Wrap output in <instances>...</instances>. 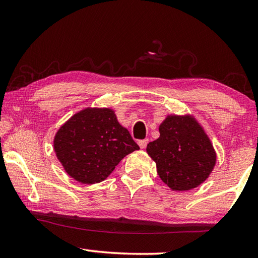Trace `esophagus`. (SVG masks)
Returning <instances> with one entry per match:
<instances>
[{"instance_id":"obj_1","label":"esophagus","mask_w":258,"mask_h":258,"mask_svg":"<svg viewBox=\"0 0 258 258\" xmlns=\"http://www.w3.org/2000/svg\"><path fill=\"white\" fill-rule=\"evenodd\" d=\"M148 141H149V140L148 139H145V140H139V146H140V148H141V149H145V148L147 147V145H148Z\"/></svg>"}]
</instances>
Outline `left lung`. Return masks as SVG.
<instances>
[{
  "instance_id": "obj_1",
  "label": "left lung",
  "mask_w": 258,
  "mask_h": 258,
  "mask_svg": "<svg viewBox=\"0 0 258 258\" xmlns=\"http://www.w3.org/2000/svg\"><path fill=\"white\" fill-rule=\"evenodd\" d=\"M160 137L149 142L147 152L157 173L174 191L198 186L212 173L216 152L204 128L192 116H167L159 126Z\"/></svg>"
}]
</instances>
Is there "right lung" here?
<instances>
[{
	"label": "right lung",
	"mask_w": 258,
	"mask_h": 258,
	"mask_svg": "<svg viewBox=\"0 0 258 258\" xmlns=\"http://www.w3.org/2000/svg\"><path fill=\"white\" fill-rule=\"evenodd\" d=\"M56 158L74 180L94 184L110 175L126 155L140 148L109 108H86L56 132Z\"/></svg>",
	"instance_id": "1"
}]
</instances>
